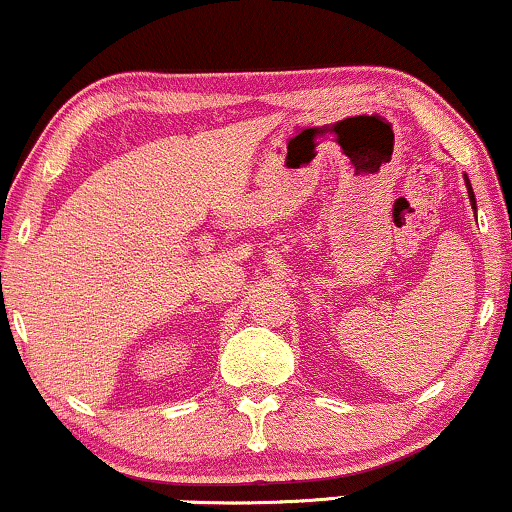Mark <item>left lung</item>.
I'll list each match as a JSON object with an SVG mask.
<instances>
[{"label":"left lung","instance_id":"obj_1","mask_svg":"<svg viewBox=\"0 0 512 512\" xmlns=\"http://www.w3.org/2000/svg\"><path fill=\"white\" fill-rule=\"evenodd\" d=\"M464 181H466V191H468V198H471V207H473V209H478V207H475V195H473L471 181H468V177H466V174H464Z\"/></svg>","mask_w":512,"mask_h":512}]
</instances>
